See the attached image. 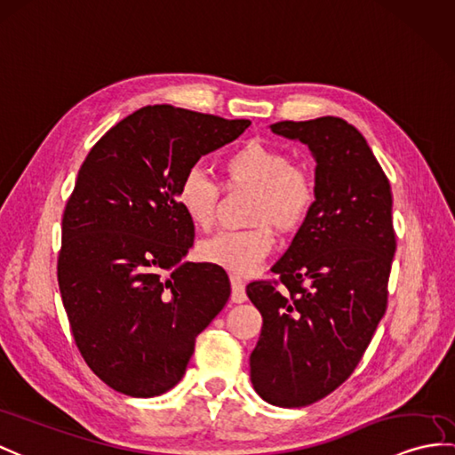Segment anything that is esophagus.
<instances>
[{
    "mask_svg": "<svg viewBox=\"0 0 455 455\" xmlns=\"http://www.w3.org/2000/svg\"><path fill=\"white\" fill-rule=\"evenodd\" d=\"M231 301L234 303H243L247 301V293H245V282H243L239 275H231Z\"/></svg>",
    "mask_w": 455,
    "mask_h": 455,
    "instance_id": "34e87169",
    "label": "esophagus"
}]
</instances>
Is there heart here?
Here are the masks:
<instances>
[{"label": "heart", "mask_w": 455, "mask_h": 455, "mask_svg": "<svg viewBox=\"0 0 455 455\" xmlns=\"http://www.w3.org/2000/svg\"><path fill=\"white\" fill-rule=\"evenodd\" d=\"M221 172L231 189H254L249 220L257 226L220 231L204 239L196 254L235 275H251L274 251L272 226L282 234L303 226L316 201L315 183L307 172L293 165L290 154L262 140H249L231 150L221 162ZM175 201L195 228L210 229L216 221L220 185L193 165L177 183Z\"/></svg>", "instance_id": "heart-1"}]
</instances>
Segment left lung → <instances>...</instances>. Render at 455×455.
<instances>
[{
	"mask_svg": "<svg viewBox=\"0 0 455 455\" xmlns=\"http://www.w3.org/2000/svg\"><path fill=\"white\" fill-rule=\"evenodd\" d=\"M272 132L303 142L316 162V201L275 282L247 285L262 315L251 382L264 402L305 407L355 371L387 303L395 252L392 191L361 132L339 117L280 121Z\"/></svg>",
	"mask_w": 455,
	"mask_h": 455,
	"instance_id": "obj_1",
	"label": "left lung"
}]
</instances>
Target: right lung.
Returning a JSON list of instances; mask_svg holds the SVG:
<instances>
[{"label": "right lung", "instance_id": "1", "mask_svg": "<svg viewBox=\"0 0 455 455\" xmlns=\"http://www.w3.org/2000/svg\"><path fill=\"white\" fill-rule=\"evenodd\" d=\"M249 119L147 106L83 162L61 221L58 282L76 347L116 392L154 397L183 379L195 339L228 303L224 268L187 262L195 226L177 183Z\"/></svg>", "mask_w": 455, "mask_h": 455}]
</instances>
